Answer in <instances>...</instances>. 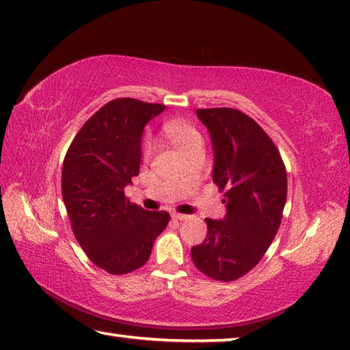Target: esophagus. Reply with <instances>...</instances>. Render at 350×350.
<instances>
[{"mask_svg":"<svg viewBox=\"0 0 350 350\" xmlns=\"http://www.w3.org/2000/svg\"><path fill=\"white\" fill-rule=\"evenodd\" d=\"M187 215H181V213H172V219L174 221H186L187 219Z\"/></svg>","mask_w":350,"mask_h":350,"instance_id":"esophagus-1","label":"esophagus"}]
</instances>
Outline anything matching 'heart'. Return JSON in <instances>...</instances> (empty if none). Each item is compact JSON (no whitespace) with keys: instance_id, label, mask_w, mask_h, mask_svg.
<instances>
[{"instance_id":"heart-1","label":"heart","mask_w":350,"mask_h":350,"mask_svg":"<svg viewBox=\"0 0 350 350\" xmlns=\"http://www.w3.org/2000/svg\"><path fill=\"white\" fill-rule=\"evenodd\" d=\"M164 133H166L169 140L172 142L178 149H180V152L186 148H189L192 143L201 140V137L196 133V129L193 126H190L189 123H184V122L166 123V126H164ZM150 150H152V144L148 143L146 146H144V154L149 155Z\"/></svg>"}]
</instances>
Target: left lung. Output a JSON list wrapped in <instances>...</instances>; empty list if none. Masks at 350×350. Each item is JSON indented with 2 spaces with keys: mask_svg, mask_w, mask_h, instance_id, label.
<instances>
[{
  "mask_svg": "<svg viewBox=\"0 0 350 350\" xmlns=\"http://www.w3.org/2000/svg\"><path fill=\"white\" fill-rule=\"evenodd\" d=\"M213 148V183L226 190V216L206 217L207 236L190 250L208 278L232 282L254 268L278 233L286 202V170L265 131L232 108L198 109Z\"/></svg>",
  "mask_w": 350,
  "mask_h": 350,
  "instance_id": "left-lung-1",
  "label": "left lung"
}]
</instances>
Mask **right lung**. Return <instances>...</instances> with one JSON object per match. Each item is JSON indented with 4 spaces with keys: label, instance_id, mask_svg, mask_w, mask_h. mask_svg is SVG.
Returning <instances> with one entry per match:
<instances>
[{
    "label": "right lung",
    "instance_id": "add662e5",
    "mask_svg": "<svg viewBox=\"0 0 350 350\" xmlns=\"http://www.w3.org/2000/svg\"><path fill=\"white\" fill-rule=\"evenodd\" d=\"M164 105L116 98L83 124L62 167V196L79 245L109 274H126L148 262L170 216L124 198L142 163L144 126Z\"/></svg>",
    "mask_w": 350,
    "mask_h": 350
}]
</instances>
